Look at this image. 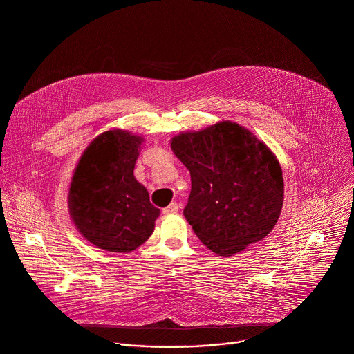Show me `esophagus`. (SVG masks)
<instances>
[{"mask_svg": "<svg viewBox=\"0 0 354 354\" xmlns=\"http://www.w3.org/2000/svg\"><path fill=\"white\" fill-rule=\"evenodd\" d=\"M178 209H179L178 203H171L168 207H165V209L162 210V213H164V214H175V213H178Z\"/></svg>", "mask_w": 354, "mask_h": 354, "instance_id": "34e87169", "label": "esophagus"}]
</instances>
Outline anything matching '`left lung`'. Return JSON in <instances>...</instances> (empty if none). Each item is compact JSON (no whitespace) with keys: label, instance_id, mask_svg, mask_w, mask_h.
<instances>
[{"label":"left lung","instance_id":"1","mask_svg":"<svg viewBox=\"0 0 354 354\" xmlns=\"http://www.w3.org/2000/svg\"><path fill=\"white\" fill-rule=\"evenodd\" d=\"M171 148L192 179L183 216L214 254L232 257L274 228L284 198L283 174L257 136L227 120L180 133Z\"/></svg>","mask_w":354,"mask_h":354}]
</instances>
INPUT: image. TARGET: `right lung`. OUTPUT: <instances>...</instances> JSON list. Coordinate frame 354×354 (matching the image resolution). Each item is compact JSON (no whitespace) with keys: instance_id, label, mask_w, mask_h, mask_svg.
<instances>
[{"instance_id":"add662e5","label":"right lung","mask_w":354,"mask_h":354,"mask_svg":"<svg viewBox=\"0 0 354 354\" xmlns=\"http://www.w3.org/2000/svg\"><path fill=\"white\" fill-rule=\"evenodd\" d=\"M144 138L113 129L82 153L68 189V210L80 234L96 248L129 254L154 231L160 209L134 178Z\"/></svg>"}]
</instances>
